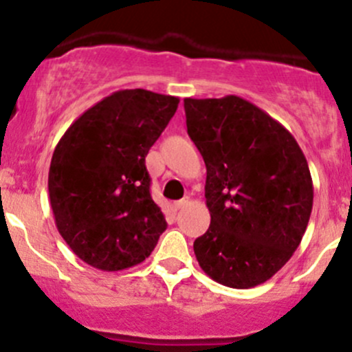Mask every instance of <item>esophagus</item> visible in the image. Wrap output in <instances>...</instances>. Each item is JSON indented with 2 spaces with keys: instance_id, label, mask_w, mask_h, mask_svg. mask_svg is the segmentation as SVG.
Wrapping results in <instances>:
<instances>
[{
  "instance_id": "obj_1",
  "label": "esophagus",
  "mask_w": 352,
  "mask_h": 352,
  "mask_svg": "<svg viewBox=\"0 0 352 352\" xmlns=\"http://www.w3.org/2000/svg\"><path fill=\"white\" fill-rule=\"evenodd\" d=\"M189 202H190L189 196H186V197H182V199H180V201H177L175 204H173V206H175V209H182L184 206H187V204H189Z\"/></svg>"
}]
</instances>
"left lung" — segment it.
Wrapping results in <instances>:
<instances>
[{
	"mask_svg": "<svg viewBox=\"0 0 352 352\" xmlns=\"http://www.w3.org/2000/svg\"><path fill=\"white\" fill-rule=\"evenodd\" d=\"M187 133L206 163L208 232L194 242L202 271L247 289L296 250L314 206L303 151L283 124L236 95L184 98Z\"/></svg>",
	"mask_w": 352,
	"mask_h": 352,
	"instance_id": "1",
	"label": "left lung"
}]
</instances>
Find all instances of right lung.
I'll return each mask as SVG.
<instances>
[{"instance_id": "1", "label": "right lung", "mask_w": 352, "mask_h": 352, "mask_svg": "<svg viewBox=\"0 0 352 352\" xmlns=\"http://www.w3.org/2000/svg\"><path fill=\"white\" fill-rule=\"evenodd\" d=\"M179 107L172 95L119 90L85 110L59 140L49 199L71 250L100 271L141 264L165 232L144 158Z\"/></svg>"}]
</instances>
